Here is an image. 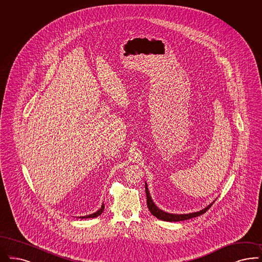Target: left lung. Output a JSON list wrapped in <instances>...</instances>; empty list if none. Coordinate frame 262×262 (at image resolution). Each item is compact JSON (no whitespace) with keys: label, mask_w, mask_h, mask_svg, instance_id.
<instances>
[{"label":"left lung","mask_w":262,"mask_h":262,"mask_svg":"<svg viewBox=\"0 0 262 262\" xmlns=\"http://www.w3.org/2000/svg\"><path fill=\"white\" fill-rule=\"evenodd\" d=\"M145 193H146V204H147V208H148L149 212L151 213L152 215L156 216L158 220H161V221H164V222H183V221H186V220H190L192 217L199 216V215L203 214L204 213H206L213 204V202L210 204L207 208L201 210L200 212L186 213V214H174V213H165L155 206V203L151 200L150 195H149V191H148L147 184H145Z\"/></svg>","instance_id":"8db88e82"}]
</instances>
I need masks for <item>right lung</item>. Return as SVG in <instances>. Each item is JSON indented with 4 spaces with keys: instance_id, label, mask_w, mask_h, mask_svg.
<instances>
[{
    "instance_id": "right-lung-1",
    "label": "right lung",
    "mask_w": 262,
    "mask_h": 262,
    "mask_svg": "<svg viewBox=\"0 0 262 262\" xmlns=\"http://www.w3.org/2000/svg\"><path fill=\"white\" fill-rule=\"evenodd\" d=\"M104 209H105V205L103 204L102 205V207H101V209L97 211L96 213H92V214H89V215H84V216H80V219H93V217H97L98 215H100L101 213H103V211H104Z\"/></svg>"
}]
</instances>
